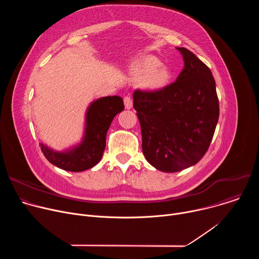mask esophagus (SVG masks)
I'll return each instance as SVG.
<instances>
[{
  "label": "esophagus",
  "mask_w": 259,
  "mask_h": 259,
  "mask_svg": "<svg viewBox=\"0 0 259 259\" xmlns=\"http://www.w3.org/2000/svg\"><path fill=\"white\" fill-rule=\"evenodd\" d=\"M124 104H125V107L127 109H130L133 105V100H132V97L130 95H127L124 97Z\"/></svg>",
  "instance_id": "34e87169"
}]
</instances>
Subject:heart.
I'll return each mask as SVG.
<instances>
[{
	"mask_svg": "<svg viewBox=\"0 0 259 259\" xmlns=\"http://www.w3.org/2000/svg\"><path fill=\"white\" fill-rule=\"evenodd\" d=\"M161 62L154 56H146L138 60L134 69L137 73L145 77L146 86L151 89H162L170 81V72L166 67H160Z\"/></svg>",
	"mask_w": 259,
	"mask_h": 259,
	"instance_id": "obj_1",
	"label": "heart"
}]
</instances>
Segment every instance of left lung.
Listing matches in <instances>:
<instances>
[{"mask_svg": "<svg viewBox=\"0 0 259 259\" xmlns=\"http://www.w3.org/2000/svg\"><path fill=\"white\" fill-rule=\"evenodd\" d=\"M184 67L176 81L155 91L135 90L145 159L163 172H178L206 154L219 118V102L210 68L193 52L177 48Z\"/></svg>", "mask_w": 259, "mask_h": 259, "instance_id": "obj_1", "label": "left lung"}]
</instances>
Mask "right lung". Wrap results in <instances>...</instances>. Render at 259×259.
Returning a JSON list of instances; mask_svg holds the SVG:
<instances>
[{"instance_id": "right-lung-1", "label": "right lung", "mask_w": 259, "mask_h": 259, "mask_svg": "<svg viewBox=\"0 0 259 259\" xmlns=\"http://www.w3.org/2000/svg\"><path fill=\"white\" fill-rule=\"evenodd\" d=\"M124 109L120 96H107L91 103L86 115L84 139L78 146L62 153L40 143L45 158L54 166L71 172H81L95 166L103 155L107 130L113 119Z\"/></svg>"}]
</instances>
